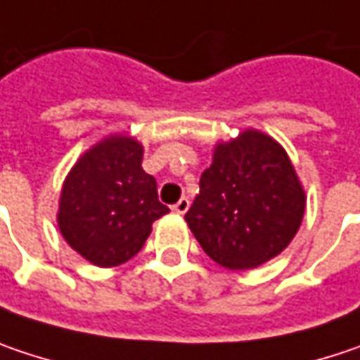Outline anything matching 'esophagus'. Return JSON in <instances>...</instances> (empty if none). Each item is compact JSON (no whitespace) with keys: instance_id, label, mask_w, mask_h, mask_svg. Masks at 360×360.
Here are the masks:
<instances>
[{"instance_id":"1","label":"esophagus","mask_w":360,"mask_h":360,"mask_svg":"<svg viewBox=\"0 0 360 360\" xmlns=\"http://www.w3.org/2000/svg\"><path fill=\"white\" fill-rule=\"evenodd\" d=\"M187 210H189V200H187V198H181V200L173 205V212H175V214H185Z\"/></svg>"}]
</instances>
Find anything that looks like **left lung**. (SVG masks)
Returning <instances> with one entry per match:
<instances>
[{
  "mask_svg": "<svg viewBox=\"0 0 360 360\" xmlns=\"http://www.w3.org/2000/svg\"><path fill=\"white\" fill-rule=\"evenodd\" d=\"M304 210L306 195L285 150L263 132L246 130L216 146L185 222L212 261L244 271L291 243Z\"/></svg>",
  "mask_w": 360,
  "mask_h": 360,
  "instance_id": "8db88e82",
  "label": "left lung"
}]
</instances>
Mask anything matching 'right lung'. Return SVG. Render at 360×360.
Returning <instances> with one entry per match:
<instances>
[{
	"label": "right lung",
	"mask_w": 360,
	"mask_h": 360,
	"mask_svg": "<svg viewBox=\"0 0 360 360\" xmlns=\"http://www.w3.org/2000/svg\"><path fill=\"white\" fill-rule=\"evenodd\" d=\"M167 212L157 181L142 169V146L134 138L110 136L87 150L67 175L58 228L89 263L116 266L140 252L153 222Z\"/></svg>",
	"instance_id": "add662e5"
}]
</instances>
